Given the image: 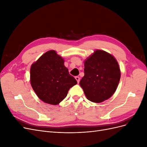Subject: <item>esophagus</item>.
Segmentation results:
<instances>
[{
    "mask_svg": "<svg viewBox=\"0 0 147 147\" xmlns=\"http://www.w3.org/2000/svg\"><path fill=\"white\" fill-rule=\"evenodd\" d=\"M75 79H76V80L77 81V83H78L79 82H80V77H78V76H77V77H75Z\"/></svg>",
    "mask_w": 147,
    "mask_h": 147,
    "instance_id": "34e87169",
    "label": "esophagus"
}]
</instances>
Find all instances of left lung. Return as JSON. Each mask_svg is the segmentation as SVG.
Segmentation results:
<instances>
[{"mask_svg":"<svg viewBox=\"0 0 147 147\" xmlns=\"http://www.w3.org/2000/svg\"><path fill=\"white\" fill-rule=\"evenodd\" d=\"M84 75L80 82L87 99L99 103L116 91L121 72L116 59L109 53L97 50L84 61Z\"/></svg>","mask_w":147,"mask_h":147,"instance_id":"obj_1","label":"left lung"}]
</instances>
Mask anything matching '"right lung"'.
<instances>
[{
    "instance_id": "add662e5",
    "label": "right lung",
    "mask_w": 147,
    "mask_h": 147,
    "mask_svg": "<svg viewBox=\"0 0 147 147\" xmlns=\"http://www.w3.org/2000/svg\"><path fill=\"white\" fill-rule=\"evenodd\" d=\"M30 84L40 99L57 105L77 82L64 65V60L54 50L46 52L31 65Z\"/></svg>"
}]
</instances>
